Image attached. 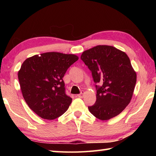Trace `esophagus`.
<instances>
[{"instance_id": "34e87169", "label": "esophagus", "mask_w": 156, "mask_h": 156, "mask_svg": "<svg viewBox=\"0 0 156 156\" xmlns=\"http://www.w3.org/2000/svg\"><path fill=\"white\" fill-rule=\"evenodd\" d=\"M84 91H81L80 94H78V97L79 98H82V97H84Z\"/></svg>"}]
</instances>
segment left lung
<instances>
[{"label": "left lung", "instance_id": "left-lung-1", "mask_svg": "<svg viewBox=\"0 0 156 156\" xmlns=\"http://www.w3.org/2000/svg\"><path fill=\"white\" fill-rule=\"evenodd\" d=\"M92 72L97 101L88 107L94 117L108 120L120 114L129 105L136 84V73L125 52L112 46L97 45L80 57Z\"/></svg>", "mask_w": 156, "mask_h": 156}]
</instances>
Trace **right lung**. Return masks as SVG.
Segmentation results:
<instances>
[{
    "mask_svg": "<svg viewBox=\"0 0 156 156\" xmlns=\"http://www.w3.org/2000/svg\"><path fill=\"white\" fill-rule=\"evenodd\" d=\"M78 59L74 54L48 52L23 63L18 73L23 97L40 117L53 120L68 110L72 99L66 93L63 77Z\"/></svg>",
    "mask_w": 156,
    "mask_h": 156,
    "instance_id": "obj_1",
    "label": "right lung"
}]
</instances>
